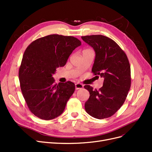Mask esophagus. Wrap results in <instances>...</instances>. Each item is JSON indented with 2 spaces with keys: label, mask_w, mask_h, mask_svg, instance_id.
<instances>
[{
  "label": "esophagus",
  "mask_w": 152,
  "mask_h": 152,
  "mask_svg": "<svg viewBox=\"0 0 152 152\" xmlns=\"http://www.w3.org/2000/svg\"><path fill=\"white\" fill-rule=\"evenodd\" d=\"M83 87H84V86L82 85V84H80V83L75 84V89L76 90L82 89V88H83Z\"/></svg>",
  "instance_id": "34e87169"
}]
</instances>
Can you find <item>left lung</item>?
I'll list each match as a JSON object with an SVG mask.
<instances>
[{
    "label": "left lung",
    "mask_w": 152,
    "mask_h": 152,
    "mask_svg": "<svg viewBox=\"0 0 152 152\" xmlns=\"http://www.w3.org/2000/svg\"><path fill=\"white\" fill-rule=\"evenodd\" d=\"M81 38L95 52L92 72L104 79L103 87L98 91L89 85L84 86L90 93L85 110L96 118L110 117L122 107L130 89L129 62L119 45L107 37L93 35Z\"/></svg>",
    "instance_id": "left-lung-1"
}]
</instances>
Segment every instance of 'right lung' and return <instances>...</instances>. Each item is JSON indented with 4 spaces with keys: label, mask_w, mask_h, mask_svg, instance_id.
Returning <instances> with one entry per match:
<instances>
[{
    "label": "right lung",
    "mask_w": 152,
    "mask_h": 152,
    "mask_svg": "<svg viewBox=\"0 0 152 152\" xmlns=\"http://www.w3.org/2000/svg\"><path fill=\"white\" fill-rule=\"evenodd\" d=\"M80 45L74 37L53 34L35 40L25 50L19 70L20 83L27 106L35 116L48 121L63 112L75 86L70 81L55 84L53 75Z\"/></svg>",
    "instance_id": "right-lung-1"
}]
</instances>
